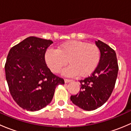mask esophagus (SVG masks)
Wrapping results in <instances>:
<instances>
[{
    "instance_id": "34e87169",
    "label": "esophagus",
    "mask_w": 131,
    "mask_h": 131,
    "mask_svg": "<svg viewBox=\"0 0 131 131\" xmlns=\"http://www.w3.org/2000/svg\"><path fill=\"white\" fill-rule=\"evenodd\" d=\"M72 82V80H70V79H64V82L65 83H68V82Z\"/></svg>"
}]
</instances>
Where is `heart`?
Instances as JSON below:
<instances>
[{
	"label": "heart",
	"mask_w": 131,
	"mask_h": 131,
	"mask_svg": "<svg viewBox=\"0 0 131 131\" xmlns=\"http://www.w3.org/2000/svg\"><path fill=\"white\" fill-rule=\"evenodd\" d=\"M47 66L54 73H58L68 63L64 70L67 76L79 75L84 77L94 71L100 60V50L94 43L81 41H70L58 47V49H49L45 54Z\"/></svg>",
	"instance_id": "obj_1"
}]
</instances>
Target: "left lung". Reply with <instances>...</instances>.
<instances>
[{"mask_svg": "<svg viewBox=\"0 0 131 131\" xmlns=\"http://www.w3.org/2000/svg\"><path fill=\"white\" fill-rule=\"evenodd\" d=\"M101 52L100 60L91 75L79 80L80 91L72 95L71 101L82 109H97L110 97L117 80L118 65L115 52L101 40L96 41Z\"/></svg>", "mask_w": 131, "mask_h": 131, "instance_id": "left-lung-1", "label": "left lung"}]
</instances>
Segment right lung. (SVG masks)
Masks as SVG:
<instances>
[{
    "label": "right lung",
    "instance_id": "obj_1",
    "mask_svg": "<svg viewBox=\"0 0 131 131\" xmlns=\"http://www.w3.org/2000/svg\"><path fill=\"white\" fill-rule=\"evenodd\" d=\"M52 40L29 37L13 46L5 64L6 78L13 100L24 110L35 112L51 103L63 79L51 72L45 61Z\"/></svg>",
    "mask_w": 131,
    "mask_h": 131
}]
</instances>
